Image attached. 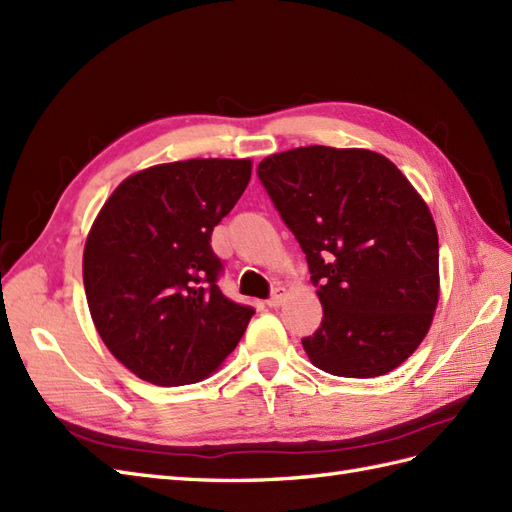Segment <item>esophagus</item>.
<instances>
[{"instance_id":"1","label":"esophagus","mask_w":512,"mask_h":512,"mask_svg":"<svg viewBox=\"0 0 512 512\" xmlns=\"http://www.w3.org/2000/svg\"><path fill=\"white\" fill-rule=\"evenodd\" d=\"M284 299H286V289H284V286H278V289L273 291V295L267 299V304L271 308H278V306H282Z\"/></svg>"}]
</instances>
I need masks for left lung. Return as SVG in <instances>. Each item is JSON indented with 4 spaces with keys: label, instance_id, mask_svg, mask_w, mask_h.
<instances>
[{
    "label": "left lung",
    "instance_id": "left-lung-1",
    "mask_svg": "<svg viewBox=\"0 0 512 512\" xmlns=\"http://www.w3.org/2000/svg\"><path fill=\"white\" fill-rule=\"evenodd\" d=\"M280 217L306 254L323 306L302 339L310 363L341 378L400 367L439 304V234L428 204L371 149L308 145L258 165Z\"/></svg>",
    "mask_w": 512,
    "mask_h": 512
}]
</instances>
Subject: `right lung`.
Instances as JSON below:
<instances>
[{
    "instance_id": "1",
    "label": "right lung",
    "mask_w": 512,
    "mask_h": 512,
    "mask_svg": "<svg viewBox=\"0 0 512 512\" xmlns=\"http://www.w3.org/2000/svg\"><path fill=\"white\" fill-rule=\"evenodd\" d=\"M252 178L249 158H191L136 171L99 210L84 243L86 302L104 345L156 386L215 373L254 308L219 291L210 234Z\"/></svg>"
}]
</instances>
